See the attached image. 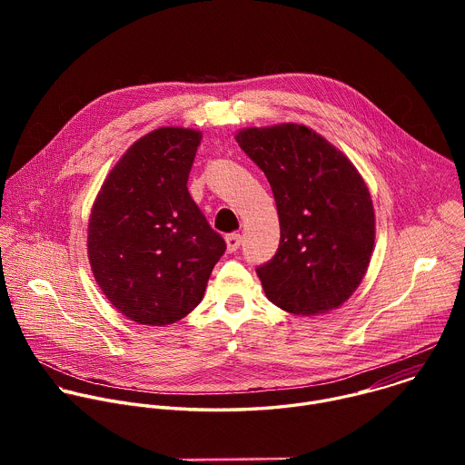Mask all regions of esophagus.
Returning a JSON list of instances; mask_svg holds the SVG:
<instances>
[{
	"mask_svg": "<svg viewBox=\"0 0 465 465\" xmlns=\"http://www.w3.org/2000/svg\"><path fill=\"white\" fill-rule=\"evenodd\" d=\"M241 241H242V237H241L239 233H230V235H226V246H228V250H230V252H235V250L241 246Z\"/></svg>",
	"mask_w": 465,
	"mask_h": 465,
	"instance_id": "obj_1",
	"label": "esophagus"
}]
</instances>
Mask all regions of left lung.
<instances>
[{
  "instance_id": "obj_1",
  "label": "left lung",
  "mask_w": 465,
  "mask_h": 465,
  "mask_svg": "<svg viewBox=\"0 0 465 465\" xmlns=\"http://www.w3.org/2000/svg\"><path fill=\"white\" fill-rule=\"evenodd\" d=\"M235 140L267 176L280 215L278 252L255 269L264 294L302 316L341 307L361 285L375 241L362 176L303 124L244 128Z\"/></svg>"
}]
</instances>
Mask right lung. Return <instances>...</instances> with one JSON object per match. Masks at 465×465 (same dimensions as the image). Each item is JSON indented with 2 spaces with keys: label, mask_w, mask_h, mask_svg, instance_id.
<instances>
[{
  "label": "right lung",
  "mask_w": 465,
  "mask_h": 465,
  "mask_svg": "<svg viewBox=\"0 0 465 465\" xmlns=\"http://www.w3.org/2000/svg\"><path fill=\"white\" fill-rule=\"evenodd\" d=\"M201 140L180 126L149 132L115 163L92 208L95 282L119 312L143 325L189 314L226 250L187 191Z\"/></svg>",
  "instance_id": "right-lung-1"
}]
</instances>
